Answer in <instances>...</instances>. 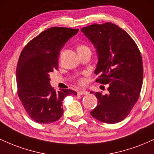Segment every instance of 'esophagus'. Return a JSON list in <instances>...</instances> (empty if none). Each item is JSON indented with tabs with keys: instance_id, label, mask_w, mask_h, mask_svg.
I'll list each match as a JSON object with an SVG mask.
<instances>
[{
	"instance_id": "esophagus-1",
	"label": "esophagus",
	"mask_w": 154,
	"mask_h": 154,
	"mask_svg": "<svg viewBox=\"0 0 154 154\" xmlns=\"http://www.w3.org/2000/svg\"><path fill=\"white\" fill-rule=\"evenodd\" d=\"M78 95H88V91H85V90H82V91H79L77 92Z\"/></svg>"
}]
</instances>
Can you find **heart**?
<instances>
[{
	"label": "heart",
	"instance_id": "obj_1",
	"mask_svg": "<svg viewBox=\"0 0 154 154\" xmlns=\"http://www.w3.org/2000/svg\"><path fill=\"white\" fill-rule=\"evenodd\" d=\"M88 48L87 46H85V45H79L78 48H77V50H80V49H83V48Z\"/></svg>",
	"mask_w": 154,
	"mask_h": 154
}]
</instances>
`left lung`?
<instances>
[{"label":"left lung","mask_w":154,"mask_h":154,"mask_svg":"<svg viewBox=\"0 0 154 154\" xmlns=\"http://www.w3.org/2000/svg\"><path fill=\"white\" fill-rule=\"evenodd\" d=\"M81 32L96 49V82L109 84L108 94L93 93L98 105L91 114L104 123L119 122L138 100L143 77L140 52L131 37L111 22L93 24Z\"/></svg>","instance_id":"8db88e82"}]
</instances>
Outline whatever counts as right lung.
<instances>
[{"label":"right lung","mask_w":154,"mask_h":154,"mask_svg":"<svg viewBox=\"0 0 154 154\" xmlns=\"http://www.w3.org/2000/svg\"><path fill=\"white\" fill-rule=\"evenodd\" d=\"M78 29L49 28L24 48L17 63L19 98L32 119L40 124L52 123L63 115V100L77 95L70 89L56 92L51 86L50 73L59 67L60 51Z\"/></svg>","instance_id":"1"}]
</instances>
